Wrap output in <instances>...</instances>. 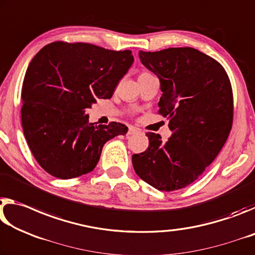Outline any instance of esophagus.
I'll return each instance as SVG.
<instances>
[{
    "label": "esophagus",
    "instance_id": "obj_1",
    "mask_svg": "<svg viewBox=\"0 0 255 255\" xmlns=\"http://www.w3.org/2000/svg\"><path fill=\"white\" fill-rule=\"evenodd\" d=\"M137 132H139V130H137L136 128H134V127H130V128H128V135L135 134V133H137Z\"/></svg>",
    "mask_w": 255,
    "mask_h": 255
}]
</instances>
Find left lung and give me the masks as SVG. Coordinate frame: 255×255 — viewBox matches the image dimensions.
Returning <instances> with one entry per match:
<instances>
[{"instance_id":"obj_1","label":"left lung","mask_w":255,"mask_h":255,"mask_svg":"<svg viewBox=\"0 0 255 255\" xmlns=\"http://www.w3.org/2000/svg\"><path fill=\"white\" fill-rule=\"evenodd\" d=\"M141 63L160 82L159 113L173 135L166 142L148 133L149 147L134 153L141 179L160 191L193 183L226 142L233 124V91L226 71L214 58L191 47L139 52Z\"/></svg>"}]
</instances>
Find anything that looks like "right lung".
<instances>
[{"instance_id":"obj_1","label":"right lung","mask_w":255,"mask_h":255,"mask_svg":"<svg viewBox=\"0 0 255 255\" xmlns=\"http://www.w3.org/2000/svg\"><path fill=\"white\" fill-rule=\"evenodd\" d=\"M131 51L115 52L86 43L55 41L36 54L24 76L23 134L33 157L48 174L69 179L90 173L108 140L128 127L89 122L87 108L110 99L131 68Z\"/></svg>"}]
</instances>
